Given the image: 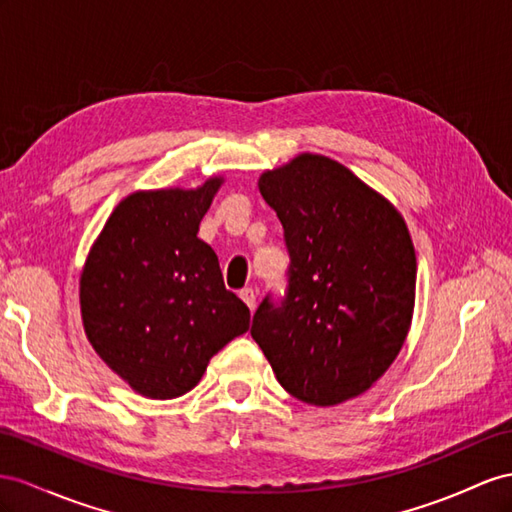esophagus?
Wrapping results in <instances>:
<instances>
[{
  "instance_id": "obj_1",
  "label": "esophagus",
  "mask_w": 512,
  "mask_h": 512,
  "mask_svg": "<svg viewBox=\"0 0 512 512\" xmlns=\"http://www.w3.org/2000/svg\"><path fill=\"white\" fill-rule=\"evenodd\" d=\"M240 298L244 300L248 309H251V311L255 309V305H257V294H255L253 287H244V290L240 292Z\"/></svg>"
}]
</instances>
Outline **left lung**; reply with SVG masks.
Returning <instances> with one entry per match:
<instances>
[{"label":"left lung","instance_id":"8db88e82","mask_svg":"<svg viewBox=\"0 0 512 512\" xmlns=\"http://www.w3.org/2000/svg\"><path fill=\"white\" fill-rule=\"evenodd\" d=\"M259 192L290 253L287 292L264 298L251 335L294 398L335 406L381 378L409 333L417 261L385 196L324 155L266 170Z\"/></svg>","mask_w":512,"mask_h":512}]
</instances>
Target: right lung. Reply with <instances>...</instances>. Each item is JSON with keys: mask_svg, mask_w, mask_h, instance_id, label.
I'll list each match as a JSON object with an SVG mask.
<instances>
[{"mask_svg": "<svg viewBox=\"0 0 512 512\" xmlns=\"http://www.w3.org/2000/svg\"><path fill=\"white\" fill-rule=\"evenodd\" d=\"M222 177L196 190L123 199L88 253L80 305L88 342L142 396L179 398L216 352L248 331L251 311L222 283L212 246L196 238Z\"/></svg>", "mask_w": 512, "mask_h": 512, "instance_id": "add662e5", "label": "right lung"}]
</instances>
